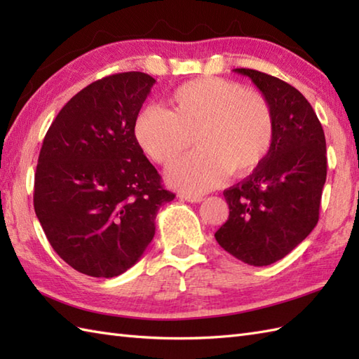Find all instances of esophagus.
<instances>
[{"label":"esophagus","mask_w":359,"mask_h":359,"mask_svg":"<svg viewBox=\"0 0 359 359\" xmlns=\"http://www.w3.org/2000/svg\"><path fill=\"white\" fill-rule=\"evenodd\" d=\"M179 197H180V199H184L187 202H191V203H201L203 201V197L197 196V194H180Z\"/></svg>","instance_id":"obj_1"}]
</instances>
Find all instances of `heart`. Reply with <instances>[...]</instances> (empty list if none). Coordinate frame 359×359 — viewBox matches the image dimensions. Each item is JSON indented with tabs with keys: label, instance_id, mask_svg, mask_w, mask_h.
Here are the masks:
<instances>
[{
	"label": "heart",
	"instance_id": "heart-1",
	"mask_svg": "<svg viewBox=\"0 0 359 359\" xmlns=\"http://www.w3.org/2000/svg\"><path fill=\"white\" fill-rule=\"evenodd\" d=\"M174 112L157 103L147 104L134 123L142 149L157 163H170L191 144V154L165 172L171 187L205 193L222 185L231 171L253 172L270 154L274 116L269 100L239 83L202 77L175 89Z\"/></svg>",
	"mask_w": 359,
	"mask_h": 359
}]
</instances>
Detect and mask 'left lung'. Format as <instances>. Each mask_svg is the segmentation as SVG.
<instances>
[{"label": "left lung", "mask_w": 359, "mask_h": 359, "mask_svg": "<svg viewBox=\"0 0 359 359\" xmlns=\"http://www.w3.org/2000/svg\"><path fill=\"white\" fill-rule=\"evenodd\" d=\"M233 71L248 77L269 100L274 140L253 174L224 191L230 216L215 238L239 261L264 266L287 256L318 224L327 177L325 135L296 88L255 69Z\"/></svg>", "instance_id": "left-lung-1"}]
</instances>
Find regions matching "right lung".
Returning a JSON list of instances; mask_svg holds the SVG:
<instances>
[{"instance_id": "add662e5", "label": "right lung", "mask_w": 359, "mask_h": 359, "mask_svg": "<svg viewBox=\"0 0 359 359\" xmlns=\"http://www.w3.org/2000/svg\"><path fill=\"white\" fill-rule=\"evenodd\" d=\"M154 83L143 72L90 83L63 106L43 140L35 215L55 253L88 276L131 269L154 238L158 208L175 197L134 134Z\"/></svg>"}]
</instances>
